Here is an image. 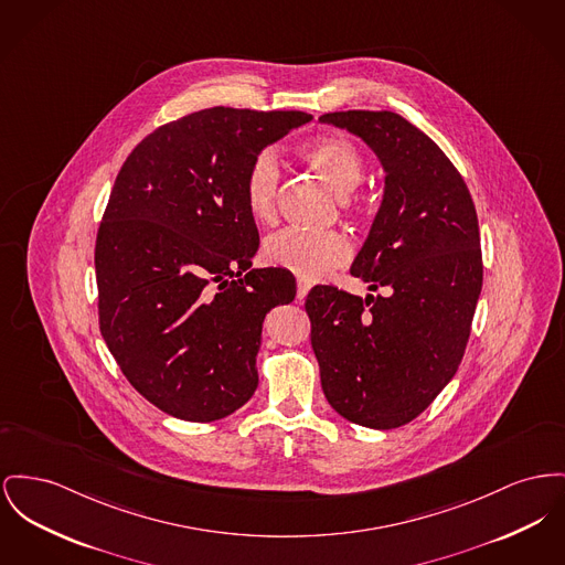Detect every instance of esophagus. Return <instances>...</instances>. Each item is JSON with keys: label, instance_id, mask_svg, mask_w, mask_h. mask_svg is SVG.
Here are the masks:
<instances>
[{"label": "esophagus", "instance_id": "1", "mask_svg": "<svg viewBox=\"0 0 565 565\" xmlns=\"http://www.w3.org/2000/svg\"><path fill=\"white\" fill-rule=\"evenodd\" d=\"M309 288H311V284H309L307 279L299 277V279H297V299H305V297H307V292H309Z\"/></svg>", "mask_w": 565, "mask_h": 565}]
</instances>
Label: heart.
Returning a JSON list of instances; mask_svg holds the SVG:
<instances>
[{
	"mask_svg": "<svg viewBox=\"0 0 565 565\" xmlns=\"http://www.w3.org/2000/svg\"><path fill=\"white\" fill-rule=\"evenodd\" d=\"M302 158L337 196H348L363 183L365 160L356 145L345 138H318L302 149ZM279 179V160L273 151L254 156L245 170L243 200L249 215L260 224L275 220ZM263 256L268 265L286 268L302 279H320L350 260L352 245L345 234L337 231L307 233L286 228L266 238Z\"/></svg>",
	"mask_w": 565,
	"mask_h": 565,
	"instance_id": "b5f03b06",
	"label": "heart"
}]
</instances>
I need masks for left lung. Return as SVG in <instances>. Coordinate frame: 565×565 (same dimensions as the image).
Instances as JSON below:
<instances>
[{
	"instance_id": "1",
	"label": "left lung",
	"mask_w": 565,
	"mask_h": 565,
	"mask_svg": "<svg viewBox=\"0 0 565 565\" xmlns=\"http://www.w3.org/2000/svg\"><path fill=\"white\" fill-rule=\"evenodd\" d=\"M380 158L382 206L350 273L386 295L316 286L305 299L311 348L332 409L369 429H397L455 377L482 290L478 215L461 172L391 110L327 113Z\"/></svg>"
}]
</instances>
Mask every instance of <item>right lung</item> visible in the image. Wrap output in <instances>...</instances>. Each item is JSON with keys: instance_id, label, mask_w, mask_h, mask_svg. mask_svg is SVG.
I'll return each instance as SVG.
<instances>
[{"instance_id": "add662e5", "label": "right lung", "mask_w": 565, "mask_h": 565, "mask_svg": "<svg viewBox=\"0 0 565 565\" xmlns=\"http://www.w3.org/2000/svg\"><path fill=\"white\" fill-rule=\"evenodd\" d=\"M300 110L204 108L145 136L96 238L100 332L134 388L174 418L220 420L256 386L265 316L297 297L286 268H249L260 236L243 177Z\"/></svg>"}]
</instances>
